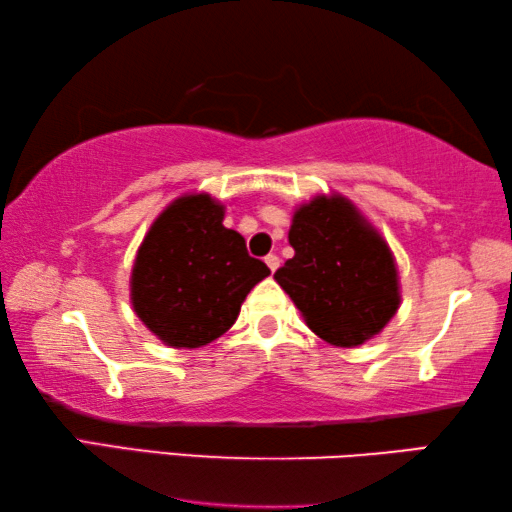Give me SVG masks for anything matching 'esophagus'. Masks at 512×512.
Listing matches in <instances>:
<instances>
[{
	"label": "esophagus",
	"instance_id": "esophagus-1",
	"mask_svg": "<svg viewBox=\"0 0 512 512\" xmlns=\"http://www.w3.org/2000/svg\"><path fill=\"white\" fill-rule=\"evenodd\" d=\"M265 265L270 267V272L274 274L276 270H279V256H274V254H270V256H265Z\"/></svg>",
	"mask_w": 512,
	"mask_h": 512
}]
</instances>
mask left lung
<instances>
[{
	"label": "left lung",
	"instance_id": "obj_1",
	"mask_svg": "<svg viewBox=\"0 0 512 512\" xmlns=\"http://www.w3.org/2000/svg\"><path fill=\"white\" fill-rule=\"evenodd\" d=\"M288 242L295 256L274 279L324 342L345 349L363 345L399 311L395 254L345 195H315L299 204Z\"/></svg>",
	"mask_w": 512,
	"mask_h": 512
}]
</instances>
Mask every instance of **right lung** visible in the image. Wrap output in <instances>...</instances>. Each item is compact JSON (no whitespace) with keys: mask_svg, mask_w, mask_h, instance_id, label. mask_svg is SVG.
<instances>
[{"mask_svg":"<svg viewBox=\"0 0 512 512\" xmlns=\"http://www.w3.org/2000/svg\"><path fill=\"white\" fill-rule=\"evenodd\" d=\"M226 206L208 192L167 204L142 238L131 267V306L158 340L197 349L238 320L242 301L270 270L226 229Z\"/></svg>","mask_w":512,"mask_h":512,"instance_id":"obj_1","label":"right lung"}]
</instances>
